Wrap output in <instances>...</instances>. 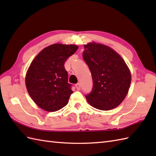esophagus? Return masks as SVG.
Instances as JSON below:
<instances>
[{
    "mask_svg": "<svg viewBox=\"0 0 156 156\" xmlns=\"http://www.w3.org/2000/svg\"><path fill=\"white\" fill-rule=\"evenodd\" d=\"M75 87H76V89H77L78 90H80V84H79V83H78V84H76V85H75Z\"/></svg>",
    "mask_w": 156,
    "mask_h": 156,
    "instance_id": "obj_1",
    "label": "esophagus"
}]
</instances>
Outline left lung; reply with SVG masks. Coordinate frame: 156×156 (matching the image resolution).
<instances>
[{"instance_id": "left-lung-1", "label": "left lung", "mask_w": 156, "mask_h": 156, "mask_svg": "<svg viewBox=\"0 0 156 156\" xmlns=\"http://www.w3.org/2000/svg\"><path fill=\"white\" fill-rule=\"evenodd\" d=\"M83 58L90 69L93 88L86 96L92 107L102 111L115 108L123 101L131 74L121 56L113 49L94 41L84 45Z\"/></svg>"}]
</instances>
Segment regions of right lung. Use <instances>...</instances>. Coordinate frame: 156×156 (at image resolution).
<instances>
[{"mask_svg": "<svg viewBox=\"0 0 156 156\" xmlns=\"http://www.w3.org/2000/svg\"><path fill=\"white\" fill-rule=\"evenodd\" d=\"M78 48L72 44H52L43 49L31 63L26 73V88L43 110L55 112L68 104L73 91L64 63Z\"/></svg>", "mask_w": 156, "mask_h": 156, "instance_id": "obj_1", "label": "right lung"}]
</instances>
